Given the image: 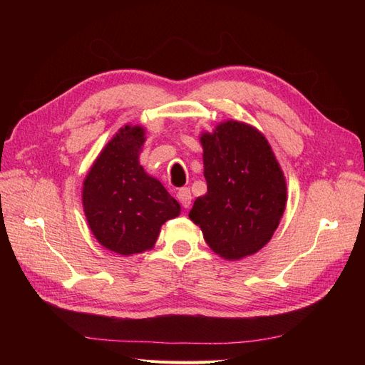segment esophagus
<instances>
[{
    "label": "esophagus",
    "instance_id": "1",
    "mask_svg": "<svg viewBox=\"0 0 365 365\" xmlns=\"http://www.w3.org/2000/svg\"><path fill=\"white\" fill-rule=\"evenodd\" d=\"M177 199L178 202L182 204V207L188 208L191 205V191L190 188H180L177 191Z\"/></svg>",
    "mask_w": 365,
    "mask_h": 365
}]
</instances>
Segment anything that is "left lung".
Wrapping results in <instances>:
<instances>
[{"instance_id":"8db88e82","label":"left lung","mask_w":365,"mask_h":365,"mask_svg":"<svg viewBox=\"0 0 365 365\" xmlns=\"http://www.w3.org/2000/svg\"><path fill=\"white\" fill-rule=\"evenodd\" d=\"M207 192L190 218L224 259H242L265 246L282 218L285 178L259 130L227 120L200 138Z\"/></svg>"}]
</instances>
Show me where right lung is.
<instances>
[{
  "instance_id": "add662e5",
  "label": "right lung",
  "mask_w": 365,
  "mask_h": 365,
  "mask_svg": "<svg viewBox=\"0 0 365 365\" xmlns=\"http://www.w3.org/2000/svg\"><path fill=\"white\" fill-rule=\"evenodd\" d=\"M143 127L122 128L96 160L83 187V207L92 234L122 255L150 250L180 205L139 165Z\"/></svg>"
}]
</instances>
